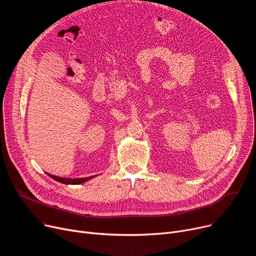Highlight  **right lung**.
<instances>
[{"label": "right lung", "mask_w": 256, "mask_h": 256, "mask_svg": "<svg viewBox=\"0 0 256 256\" xmlns=\"http://www.w3.org/2000/svg\"><path fill=\"white\" fill-rule=\"evenodd\" d=\"M48 176H50L52 178H54L55 180L59 182H62V184H82V182H85L91 178H93L96 176H89V178H59V176H52V174H48L46 173Z\"/></svg>", "instance_id": "obj_1"}]
</instances>
